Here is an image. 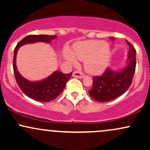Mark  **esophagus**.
Here are the masks:
<instances>
[{"label": "esophagus", "mask_w": 150, "mask_h": 150, "mask_svg": "<svg viewBox=\"0 0 150 150\" xmlns=\"http://www.w3.org/2000/svg\"><path fill=\"white\" fill-rule=\"evenodd\" d=\"M73 76L77 78H83L85 77V75L80 71H74L73 73Z\"/></svg>", "instance_id": "1"}]
</instances>
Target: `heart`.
<instances>
[{
  "label": "heart",
  "mask_w": 150,
  "mask_h": 150,
  "mask_svg": "<svg viewBox=\"0 0 150 150\" xmlns=\"http://www.w3.org/2000/svg\"><path fill=\"white\" fill-rule=\"evenodd\" d=\"M110 49L103 41H86L78 42L74 46L73 54L69 51L65 52V58L71 63H76L77 59L85 61V70L91 74L101 73L108 64Z\"/></svg>",
  "instance_id": "heart-1"
}]
</instances>
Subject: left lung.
<instances>
[{"label": "left lung", "mask_w": 150, "mask_h": 150, "mask_svg": "<svg viewBox=\"0 0 150 150\" xmlns=\"http://www.w3.org/2000/svg\"><path fill=\"white\" fill-rule=\"evenodd\" d=\"M111 40L115 38L110 37ZM130 46L128 62L124 69L114 71L107 68L100 76L93 77L92 88L89 91L92 99L99 102H107L116 99L128 90L132 83L136 67V51L128 41Z\"/></svg>", "instance_id": "obj_1"}]
</instances>
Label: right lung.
<instances>
[{
  "label": "right lung",
  "instance_id": "obj_1",
  "mask_svg": "<svg viewBox=\"0 0 150 150\" xmlns=\"http://www.w3.org/2000/svg\"><path fill=\"white\" fill-rule=\"evenodd\" d=\"M56 35H28L22 39L17 44L13 56V70L17 83L22 92L27 97L37 101L49 102L56 99L64 89L67 82L72 76V73L64 74L60 71H55L43 80L32 82L23 77L18 72L16 67V56L19 48L27 44L38 42L50 43L56 39Z\"/></svg>",
  "mask_w": 150,
  "mask_h": 150
}]
</instances>
